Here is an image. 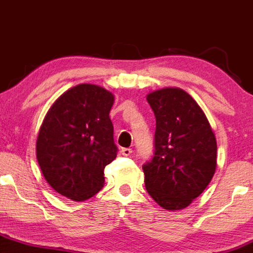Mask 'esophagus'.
Masks as SVG:
<instances>
[{
	"instance_id": "1",
	"label": "esophagus",
	"mask_w": 253,
	"mask_h": 253,
	"mask_svg": "<svg viewBox=\"0 0 253 253\" xmlns=\"http://www.w3.org/2000/svg\"><path fill=\"white\" fill-rule=\"evenodd\" d=\"M133 152V150L132 149H129V147H125V149H123V150H121V155H123V156H129L130 155V153H132Z\"/></svg>"
}]
</instances>
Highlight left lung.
Returning a JSON list of instances; mask_svg holds the SVG:
<instances>
[{
    "mask_svg": "<svg viewBox=\"0 0 253 253\" xmlns=\"http://www.w3.org/2000/svg\"><path fill=\"white\" fill-rule=\"evenodd\" d=\"M156 117L155 153L143 165L147 193L164 210L188 207L216 169V139L201 107L179 88L150 92Z\"/></svg>",
    "mask_w": 253,
    "mask_h": 253,
    "instance_id": "left-lung-1",
    "label": "left lung"
}]
</instances>
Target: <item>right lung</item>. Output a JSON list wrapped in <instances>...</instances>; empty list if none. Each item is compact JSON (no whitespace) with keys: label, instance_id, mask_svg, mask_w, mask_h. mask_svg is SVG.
<instances>
[{"label":"right lung","instance_id":"right-lung-1","mask_svg":"<svg viewBox=\"0 0 253 253\" xmlns=\"http://www.w3.org/2000/svg\"><path fill=\"white\" fill-rule=\"evenodd\" d=\"M114 95L95 84H78L57 98L37 139V159L60 195L84 201L102 189L104 168L117 158L109 112Z\"/></svg>","mask_w":253,"mask_h":253}]
</instances>
